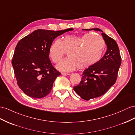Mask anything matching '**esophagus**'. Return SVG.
<instances>
[{
    "mask_svg": "<svg viewBox=\"0 0 135 135\" xmlns=\"http://www.w3.org/2000/svg\"><path fill=\"white\" fill-rule=\"evenodd\" d=\"M61 74L63 75H70V74H68V73H64V72L61 73Z\"/></svg>",
    "mask_w": 135,
    "mask_h": 135,
    "instance_id": "esophagus-1",
    "label": "esophagus"
}]
</instances>
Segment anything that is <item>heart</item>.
Wrapping results in <instances>:
<instances>
[{"label": "heart", "instance_id": "heart-1", "mask_svg": "<svg viewBox=\"0 0 135 135\" xmlns=\"http://www.w3.org/2000/svg\"><path fill=\"white\" fill-rule=\"evenodd\" d=\"M105 42L93 33L84 35H67L59 41L56 40L49 49L50 58L55 63L62 59L65 53L68 58L61 61L56 68L62 72H71L79 67L84 70L93 66L101 59Z\"/></svg>", "mask_w": 135, "mask_h": 135}]
</instances>
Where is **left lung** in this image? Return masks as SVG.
<instances>
[{
    "mask_svg": "<svg viewBox=\"0 0 135 135\" xmlns=\"http://www.w3.org/2000/svg\"><path fill=\"white\" fill-rule=\"evenodd\" d=\"M92 30L102 32L107 50L98 63L84 71L80 83L74 87L76 93L86 101L103 95L116 82L122 62L116 41L100 29H83L87 31Z\"/></svg>",
    "mask_w": 135,
    "mask_h": 135,
    "instance_id": "left-lung-1",
    "label": "left lung"
}]
</instances>
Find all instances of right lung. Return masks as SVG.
I'll use <instances>...</instances> for the list:
<instances>
[{"mask_svg": "<svg viewBox=\"0 0 135 135\" xmlns=\"http://www.w3.org/2000/svg\"><path fill=\"white\" fill-rule=\"evenodd\" d=\"M71 30L38 29L17 43L12 64L18 86L29 97L41 98L51 91L60 73L50 60L49 47L55 38Z\"/></svg>", "mask_w": 135, "mask_h": 135, "instance_id": "obj_1", "label": "right lung"}]
</instances>
